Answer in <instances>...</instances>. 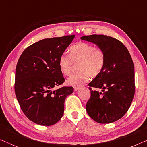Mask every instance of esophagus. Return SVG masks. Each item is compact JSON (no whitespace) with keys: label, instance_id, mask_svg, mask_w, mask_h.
I'll return each mask as SVG.
<instances>
[{"label":"esophagus","instance_id":"1","mask_svg":"<svg viewBox=\"0 0 147 147\" xmlns=\"http://www.w3.org/2000/svg\"><path fill=\"white\" fill-rule=\"evenodd\" d=\"M78 88H79V86H74V91H77V90H78Z\"/></svg>","mask_w":147,"mask_h":147}]
</instances>
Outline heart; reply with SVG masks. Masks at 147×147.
Masks as SVG:
<instances>
[{
	"label": "heart",
	"mask_w": 147,
	"mask_h": 147,
	"mask_svg": "<svg viewBox=\"0 0 147 147\" xmlns=\"http://www.w3.org/2000/svg\"><path fill=\"white\" fill-rule=\"evenodd\" d=\"M106 56L104 50L86 42H80L69 49V55L63 53L58 60L60 71L65 76H69L74 64H78L79 72L67 80L69 86H78L87 82L90 76L96 77L101 73L105 64Z\"/></svg>",
	"instance_id": "b5f03b06"
}]
</instances>
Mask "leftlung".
Masks as SVG:
<instances>
[{
	"mask_svg": "<svg viewBox=\"0 0 147 147\" xmlns=\"http://www.w3.org/2000/svg\"><path fill=\"white\" fill-rule=\"evenodd\" d=\"M81 39L97 45L106 56L101 73L88 84L91 96L86 110L98 123H112L126 113L133 100L135 86L132 57L122 42L110 36L92 35ZM92 87L102 92L92 90Z\"/></svg>",
	"mask_w": 147,
	"mask_h": 147,
	"instance_id": "obj_1",
	"label": "left lung"
}]
</instances>
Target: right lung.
Wrapping results in <instances>:
<instances>
[{"label": "right lung", "instance_id": "1", "mask_svg": "<svg viewBox=\"0 0 147 147\" xmlns=\"http://www.w3.org/2000/svg\"><path fill=\"white\" fill-rule=\"evenodd\" d=\"M75 35L44 39L26 48L16 67L15 91L20 107L32 122L51 126L63 116L64 102L74 88L65 81L58 60Z\"/></svg>", "mask_w": 147, "mask_h": 147}]
</instances>
